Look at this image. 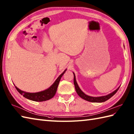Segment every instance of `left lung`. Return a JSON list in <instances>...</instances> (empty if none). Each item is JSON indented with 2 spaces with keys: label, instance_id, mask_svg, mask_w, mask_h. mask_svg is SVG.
Wrapping results in <instances>:
<instances>
[{
  "label": "left lung",
  "instance_id": "1",
  "mask_svg": "<svg viewBox=\"0 0 134 134\" xmlns=\"http://www.w3.org/2000/svg\"><path fill=\"white\" fill-rule=\"evenodd\" d=\"M74 74V83L75 85V87L76 91L77 92V95H78L80 98H82V99H85V100L88 101L90 102H95V103H102V102H104L105 101H106L108 100L110 98H111L112 96L115 94V93L118 91V90H119L120 86L118 87L116 90H115L113 92H111V94H108L107 95L105 96H99V97H93V96H90L87 95L85 94L84 93L80 88H79V86L77 85V83L76 82V78H75V74Z\"/></svg>",
  "mask_w": 134,
  "mask_h": 134
}]
</instances>
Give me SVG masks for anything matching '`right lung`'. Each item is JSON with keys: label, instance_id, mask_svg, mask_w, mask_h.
I'll return each mask as SVG.
<instances>
[{"label": "right lung", "instance_id": "obj_1", "mask_svg": "<svg viewBox=\"0 0 134 134\" xmlns=\"http://www.w3.org/2000/svg\"><path fill=\"white\" fill-rule=\"evenodd\" d=\"M66 70L67 69L65 70L64 71V72L61 75H60V76L58 77L57 79L55 81V82L53 83L48 89L44 90V91L35 93H30L21 91V90L19 89L17 87L15 86V88L17 90V91L19 92L21 95H23L24 98H26L28 99H30L31 100L35 102H43L49 100V99H50L54 97V95H55L61 77L63 75V74L66 72Z\"/></svg>", "mask_w": 134, "mask_h": 134}]
</instances>
